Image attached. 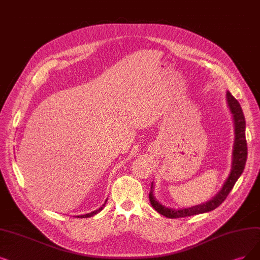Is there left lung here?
I'll list each match as a JSON object with an SVG mask.
<instances>
[{
  "mask_svg": "<svg viewBox=\"0 0 260 260\" xmlns=\"http://www.w3.org/2000/svg\"><path fill=\"white\" fill-rule=\"evenodd\" d=\"M226 101L228 108L233 114V120L235 125V141H234V149H233V160H232V169H230L229 176L224 182V184L218 190V193L200 205H196L189 208H168L164 205H161L159 201L154 197V184L153 182L151 183V190L149 194V199L152 207L155 211L161 215H164L169 218H178V217H185L190 215H196L200 213L210 212L216 209L223 201L226 199L230 190L233 189L236 182L242 175V172L245 167V162L247 158V145L245 139V118L242 111L241 106L239 102L234 98L229 91L226 92Z\"/></svg>",
  "mask_w": 260,
  "mask_h": 260,
  "instance_id": "obj_1",
  "label": "left lung"
}]
</instances>
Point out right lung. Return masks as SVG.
I'll return each instance as SVG.
<instances>
[{
    "label": "right lung",
    "instance_id": "1",
    "mask_svg": "<svg viewBox=\"0 0 260 260\" xmlns=\"http://www.w3.org/2000/svg\"><path fill=\"white\" fill-rule=\"evenodd\" d=\"M106 203H107V199L105 200V203H104V205L100 208V209H98V210H95V211H92L91 213H86V214H81V215H78L77 217H80V218H85V217H91V216H93V215H95V214H98V213H100L101 211L104 209V207H105V205H106Z\"/></svg>",
    "mask_w": 260,
    "mask_h": 260
}]
</instances>
